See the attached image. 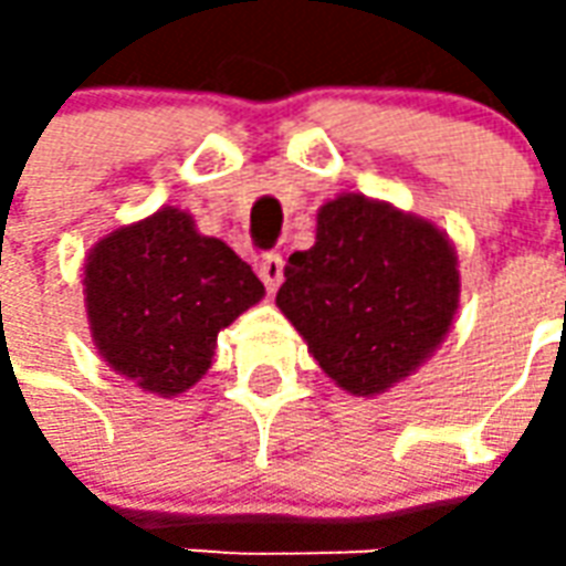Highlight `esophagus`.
I'll use <instances>...</instances> for the list:
<instances>
[{
    "mask_svg": "<svg viewBox=\"0 0 566 566\" xmlns=\"http://www.w3.org/2000/svg\"><path fill=\"white\" fill-rule=\"evenodd\" d=\"M258 275L260 282L266 284V291H279V284L284 279V260L279 254H266V258L258 260Z\"/></svg>",
    "mask_w": 566,
    "mask_h": 566,
    "instance_id": "obj_1",
    "label": "esophagus"
}]
</instances>
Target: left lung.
Masks as SVG:
<instances>
[{"label": "left lung", "instance_id": "obj_1", "mask_svg": "<svg viewBox=\"0 0 566 566\" xmlns=\"http://www.w3.org/2000/svg\"><path fill=\"white\" fill-rule=\"evenodd\" d=\"M458 254L433 221L343 193L318 209L315 245L294 251L275 306L343 391L379 397L449 336Z\"/></svg>", "mask_w": 566, "mask_h": 566}]
</instances>
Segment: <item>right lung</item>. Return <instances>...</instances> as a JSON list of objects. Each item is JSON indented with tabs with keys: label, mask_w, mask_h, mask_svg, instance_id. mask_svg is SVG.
I'll list each match as a JSON object with an SVG mask.
<instances>
[{
	"label": "right lung",
	"mask_w": 566,
	"mask_h": 566,
	"mask_svg": "<svg viewBox=\"0 0 566 566\" xmlns=\"http://www.w3.org/2000/svg\"><path fill=\"white\" fill-rule=\"evenodd\" d=\"M263 294L233 248L172 206L103 235L84 263L96 352L157 397L193 388L209 373L218 333Z\"/></svg>",
	"instance_id": "1"
}]
</instances>
